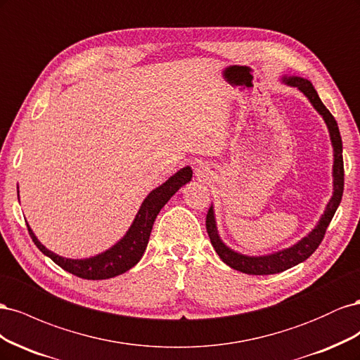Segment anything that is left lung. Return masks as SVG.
I'll return each mask as SVG.
<instances>
[{"mask_svg":"<svg viewBox=\"0 0 360 360\" xmlns=\"http://www.w3.org/2000/svg\"><path fill=\"white\" fill-rule=\"evenodd\" d=\"M282 82H285L290 86H296L304 96L308 97L309 102L319 114L323 117V120L328 124L330 141L333 146V197L330 198L328 207H326L324 214L320 217L317 226L307 236L303 237L300 242L292 245L291 248H287L279 252L263 255V257H248L243 254L234 252L233 249L228 248L222 240L219 234H217L216 221H214V212L213 205L207 212L205 217V228L209 233L212 246L221 257L225 264L230 266L234 270L242 271L246 275H274L284 271L292 266H297L302 261L309 258L315 249H317L323 240L326 234V230L332 221V217L338 209V205L341 202L342 192H344V162H342V139L340 135V129H338V123L335 117L329 112L319 97L317 91L312 86V84L308 79L299 78V76H284Z\"/></svg>","mask_w":360,"mask_h":360,"instance_id":"left-lung-1","label":"left lung"}]
</instances>
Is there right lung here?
Segmentation results:
<instances>
[{
	"instance_id": "right-lung-1",
	"label": "right lung",
	"mask_w": 360,
	"mask_h": 360,
	"mask_svg": "<svg viewBox=\"0 0 360 360\" xmlns=\"http://www.w3.org/2000/svg\"><path fill=\"white\" fill-rule=\"evenodd\" d=\"M192 179V169L191 167H184L180 171L174 174L165 183L160 184L159 188L151 191L144 202L141 204L139 212L136 213L135 219L130 225L129 231L122 240L117 242L112 248H110L105 252L90 257L85 259H72L64 258L57 254L51 252L49 249L43 246L37 237L32 233L28 226V233L32 238L34 245L41 250L43 254L49 257L53 263L58 264L69 274L82 278V279H110L124 274L129 269H132L138 261L143 257L144 250L147 248L151 228H153L156 216L159 214L160 209L165 205L169 198L176 193L181 186H184Z\"/></svg>"
}]
</instances>
